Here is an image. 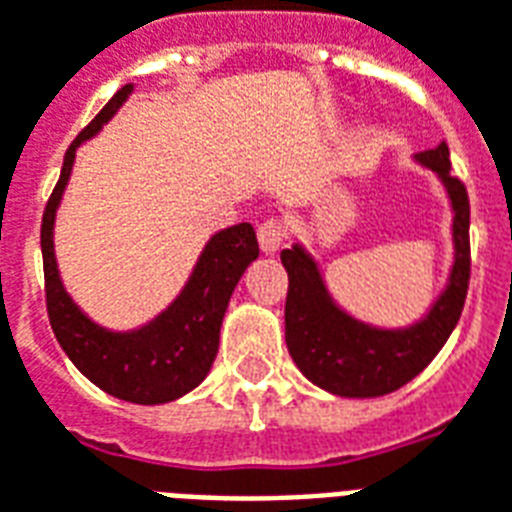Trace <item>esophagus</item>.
Returning a JSON list of instances; mask_svg holds the SVG:
<instances>
[{
  "instance_id": "obj_1",
  "label": "esophagus",
  "mask_w": 512,
  "mask_h": 512,
  "mask_svg": "<svg viewBox=\"0 0 512 512\" xmlns=\"http://www.w3.org/2000/svg\"><path fill=\"white\" fill-rule=\"evenodd\" d=\"M285 232H288V229H285V224L280 219H267V221H264V224H261V227H259V232H256V235H259L261 251H264V253H275L277 248L283 245Z\"/></svg>"
}]
</instances>
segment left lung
Wrapping results in <instances>:
<instances>
[{
  "label": "left lung",
  "mask_w": 512,
  "mask_h": 512,
  "mask_svg": "<svg viewBox=\"0 0 512 512\" xmlns=\"http://www.w3.org/2000/svg\"><path fill=\"white\" fill-rule=\"evenodd\" d=\"M446 186L454 211V267L449 285L425 318L408 328H374L336 307L318 264L301 245L280 253L288 272L285 344L310 382L342 398L387 395L422 374L441 352L465 307L470 283V200L465 184L451 176L449 146L417 154Z\"/></svg>",
  "instance_id": "1"
}]
</instances>
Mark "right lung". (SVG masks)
I'll return each mask as SVG.
<instances>
[{
  "label": "right lung",
  "mask_w": 512,
  "mask_h": 512,
  "mask_svg": "<svg viewBox=\"0 0 512 512\" xmlns=\"http://www.w3.org/2000/svg\"><path fill=\"white\" fill-rule=\"evenodd\" d=\"M130 93H133V85L120 87L112 95V101L95 114V120L66 149L61 178L42 216V264H45V299L50 326L71 363L95 387H101L114 398L154 406V403L181 398L208 376L219 352L221 320L227 312L229 296L248 264L259 256V243H256V232L251 224L221 229L200 253L197 267L189 283L184 285V291L178 293V299L138 331H125V334L106 331L95 326L71 301L58 275V264H55V211L71 176L79 144L104 128L117 114V109L128 101Z\"/></svg>",
  "instance_id": "1"
}]
</instances>
